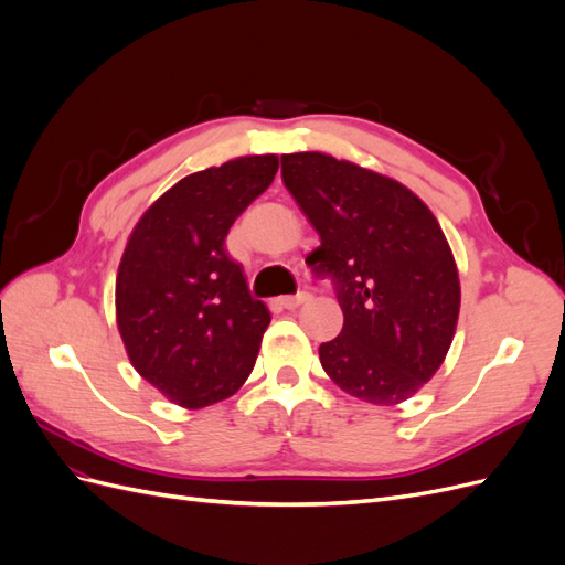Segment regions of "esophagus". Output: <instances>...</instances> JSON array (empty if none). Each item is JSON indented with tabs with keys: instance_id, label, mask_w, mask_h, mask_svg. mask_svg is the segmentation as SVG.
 <instances>
[{
	"instance_id": "esophagus-1",
	"label": "esophagus",
	"mask_w": 565,
	"mask_h": 565,
	"mask_svg": "<svg viewBox=\"0 0 565 565\" xmlns=\"http://www.w3.org/2000/svg\"><path fill=\"white\" fill-rule=\"evenodd\" d=\"M285 309H297V306L311 301V295L309 292H297V295H289V297H282L280 299Z\"/></svg>"
}]
</instances>
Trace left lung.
<instances>
[{
    "label": "left lung",
    "instance_id": "8db88e82",
    "mask_svg": "<svg viewBox=\"0 0 565 565\" xmlns=\"http://www.w3.org/2000/svg\"><path fill=\"white\" fill-rule=\"evenodd\" d=\"M282 183L320 235L306 264L334 282L339 337L320 344L330 380L372 405L407 401L452 344L459 276L431 210L388 177L322 152L282 156Z\"/></svg>",
    "mask_w": 565,
    "mask_h": 565
}]
</instances>
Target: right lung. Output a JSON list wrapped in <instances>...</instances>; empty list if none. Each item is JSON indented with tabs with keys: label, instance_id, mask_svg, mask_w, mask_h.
<instances>
[{
	"label": "right lung",
	"instance_id": "add662e5",
	"mask_svg": "<svg viewBox=\"0 0 565 565\" xmlns=\"http://www.w3.org/2000/svg\"><path fill=\"white\" fill-rule=\"evenodd\" d=\"M278 172L247 156L181 179L136 224L115 282L129 361L181 407L226 401L254 367L270 313L226 252L233 221Z\"/></svg>",
	"mask_w": 565,
	"mask_h": 565
}]
</instances>
